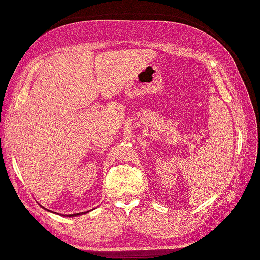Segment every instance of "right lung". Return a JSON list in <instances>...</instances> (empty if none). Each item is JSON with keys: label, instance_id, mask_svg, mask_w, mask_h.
<instances>
[{"label": "right lung", "instance_id": "1", "mask_svg": "<svg viewBox=\"0 0 260 260\" xmlns=\"http://www.w3.org/2000/svg\"><path fill=\"white\" fill-rule=\"evenodd\" d=\"M86 212H84V213H80V214H73V215H66V216H69V217H73V216H77V215H82V214H85Z\"/></svg>", "mask_w": 260, "mask_h": 260}]
</instances>
